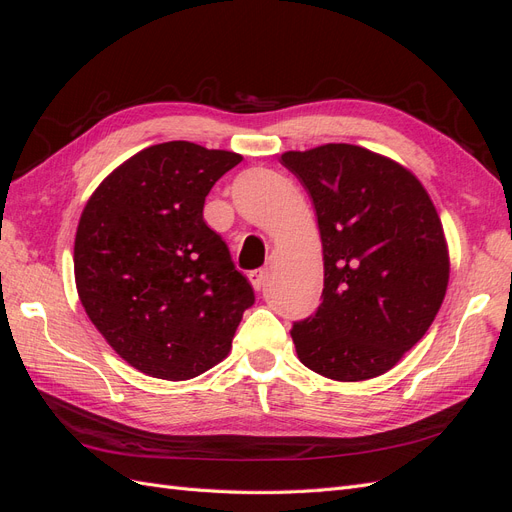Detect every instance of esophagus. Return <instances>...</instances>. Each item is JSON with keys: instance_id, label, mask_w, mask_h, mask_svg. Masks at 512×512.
Instances as JSON below:
<instances>
[{"instance_id": "obj_1", "label": "esophagus", "mask_w": 512, "mask_h": 512, "mask_svg": "<svg viewBox=\"0 0 512 512\" xmlns=\"http://www.w3.org/2000/svg\"><path fill=\"white\" fill-rule=\"evenodd\" d=\"M250 282H252V286H254V290H260L262 286L267 284V280H269V273H267V269H256V271H250Z\"/></svg>"}]
</instances>
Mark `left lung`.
<instances>
[{
    "label": "left lung",
    "mask_w": 512,
    "mask_h": 512,
    "mask_svg": "<svg viewBox=\"0 0 512 512\" xmlns=\"http://www.w3.org/2000/svg\"><path fill=\"white\" fill-rule=\"evenodd\" d=\"M314 200L324 288L294 322L299 361L361 382L393 369L436 318L451 260L440 215L412 170L359 145L282 153Z\"/></svg>",
    "instance_id": "left-lung-1"
}]
</instances>
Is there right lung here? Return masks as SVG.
Masks as SVG:
<instances>
[{"label":"right lung","mask_w":512,"mask_h":512,"mask_svg":"<svg viewBox=\"0 0 512 512\" xmlns=\"http://www.w3.org/2000/svg\"><path fill=\"white\" fill-rule=\"evenodd\" d=\"M243 158L190 141L134 153L89 196L74 280L89 320L151 378L190 380L224 361L254 290L203 218L205 198Z\"/></svg>","instance_id":"obj_1"}]
</instances>
